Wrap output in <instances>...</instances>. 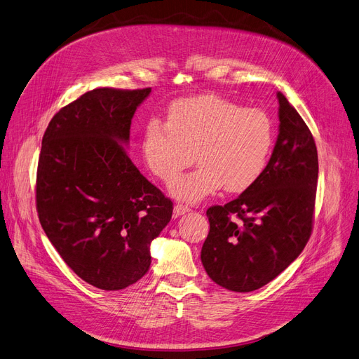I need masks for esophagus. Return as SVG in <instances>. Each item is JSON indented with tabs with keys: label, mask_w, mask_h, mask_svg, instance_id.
<instances>
[{
	"label": "esophagus",
	"mask_w": 359,
	"mask_h": 359,
	"mask_svg": "<svg viewBox=\"0 0 359 359\" xmlns=\"http://www.w3.org/2000/svg\"><path fill=\"white\" fill-rule=\"evenodd\" d=\"M188 211H191V208L188 205H183V204H176L175 205V211H173V215L175 217H180L183 214H186Z\"/></svg>",
	"instance_id": "34e87169"
}]
</instances>
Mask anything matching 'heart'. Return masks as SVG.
<instances>
[{"label":"heart","mask_w":359,"mask_h":359,"mask_svg":"<svg viewBox=\"0 0 359 359\" xmlns=\"http://www.w3.org/2000/svg\"><path fill=\"white\" fill-rule=\"evenodd\" d=\"M271 148L273 124L266 113L214 93L175 101L167 124L151 120L142 137L145 164L164 183L197 158L200 167L170 188L186 202L204 199L222 186L230 194L245 192L264 173Z\"/></svg>","instance_id":"1"}]
</instances>
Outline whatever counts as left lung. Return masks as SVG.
I'll return each mask as SVG.
<instances>
[{
  "label": "left lung",
  "instance_id": "1",
  "mask_svg": "<svg viewBox=\"0 0 359 359\" xmlns=\"http://www.w3.org/2000/svg\"><path fill=\"white\" fill-rule=\"evenodd\" d=\"M271 158L251 188L207 210L201 261L212 282L233 292L270 283L299 257L313 231L318 155L313 133L282 92Z\"/></svg>",
  "mask_w": 359,
  "mask_h": 359
}]
</instances>
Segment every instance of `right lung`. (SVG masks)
Segmentation results:
<instances>
[{"label":"right lung","instance_id":"obj_1","mask_svg":"<svg viewBox=\"0 0 359 359\" xmlns=\"http://www.w3.org/2000/svg\"><path fill=\"white\" fill-rule=\"evenodd\" d=\"M151 92L97 88L63 107L42 137L36 211L60 257L86 283L120 290L151 266L173 202L129 158L132 117Z\"/></svg>","mask_w":359,"mask_h":359}]
</instances>
